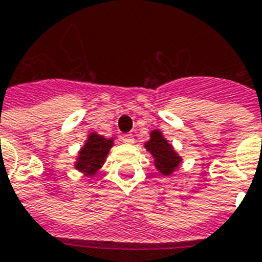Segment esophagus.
Wrapping results in <instances>:
<instances>
[{"mask_svg": "<svg viewBox=\"0 0 262 262\" xmlns=\"http://www.w3.org/2000/svg\"><path fill=\"white\" fill-rule=\"evenodd\" d=\"M121 141L125 142V143H133L134 141L133 134H123V135H121Z\"/></svg>", "mask_w": 262, "mask_h": 262, "instance_id": "obj_1", "label": "esophagus"}]
</instances>
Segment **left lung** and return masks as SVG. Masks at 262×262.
<instances>
[{
	"label": "left lung",
	"instance_id": "1",
	"mask_svg": "<svg viewBox=\"0 0 262 262\" xmlns=\"http://www.w3.org/2000/svg\"><path fill=\"white\" fill-rule=\"evenodd\" d=\"M150 135V141L146 143L145 147L153 154L157 169L164 175H171L175 168H178L182 159L175 153V150L172 149V146L160 131H153Z\"/></svg>",
	"mask_w": 262,
	"mask_h": 262
}]
</instances>
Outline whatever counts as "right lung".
<instances>
[{
  "mask_svg": "<svg viewBox=\"0 0 262 262\" xmlns=\"http://www.w3.org/2000/svg\"><path fill=\"white\" fill-rule=\"evenodd\" d=\"M112 145L113 139H105L101 135L91 134L86 145L79 151L76 169L80 172H86L87 175H94L106 159Z\"/></svg>",
  "mask_w": 262,
  "mask_h": 262,
  "instance_id": "right-lung-1",
  "label": "right lung"
}]
</instances>
